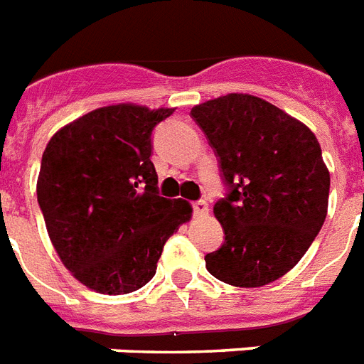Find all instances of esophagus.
<instances>
[{"instance_id":"esophagus-1","label":"esophagus","mask_w":364,"mask_h":364,"mask_svg":"<svg viewBox=\"0 0 364 364\" xmlns=\"http://www.w3.org/2000/svg\"><path fill=\"white\" fill-rule=\"evenodd\" d=\"M193 212L197 215H206L208 214V203L206 200H197V203H193Z\"/></svg>"}]
</instances>
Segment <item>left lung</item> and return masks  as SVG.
Segmentation results:
<instances>
[{"label":"left lung","mask_w":364,"mask_h":364,"mask_svg":"<svg viewBox=\"0 0 364 364\" xmlns=\"http://www.w3.org/2000/svg\"><path fill=\"white\" fill-rule=\"evenodd\" d=\"M219 160L227 195L214 206L223 245L204 257L215 279L257 288L307 253L327 215L329 171L316 135L253 95L230 92L191 109Z\"/></svg>","instance_id":"obj_1"}]
</instances>
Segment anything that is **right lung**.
Returning <instances> with one entry per match:
<instances>
[{
	"label": "right lung",
	"mask_w": 364,
	"mask_h": 364,
	"mask_svg": "<svg viewBox=\"0 0 364 364\" xmlns=\"http://www.w3.org/2000/svg\"><path fill=\"white\" fill-rule=\"evenodd\" d=\"M173 107H98L63 126L42 154L37 199L72 275L119 296L154 277L165 242L191 219L188 200L158 193L152 130Z\"/></svg>",
	"instance_id": "1"
}]
</instances>
